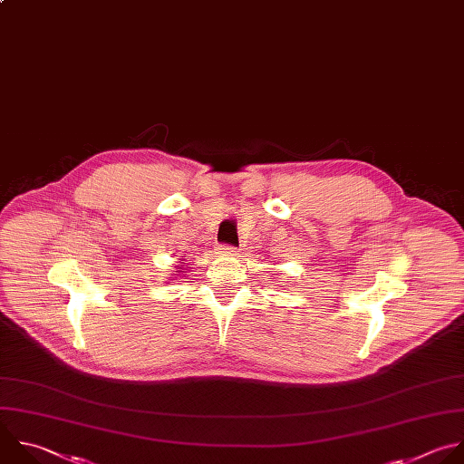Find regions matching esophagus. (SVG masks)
<instances>
[{
	"label": "esophagus",
	"instance_id": "34e87169",
	"mask_svg": "<svg viewBox=\"0 0 464 464\" xmlns=\"http://www.w3.org/2000/svg\"><path fill=\"white\" fill-rule=\"evenodd\" d=\"M218 253H220V255H235V246L220 244V246H218Z\"/></svg>",
	"mask_w": 464,
	"mask_h": 464
}]
</instances>
